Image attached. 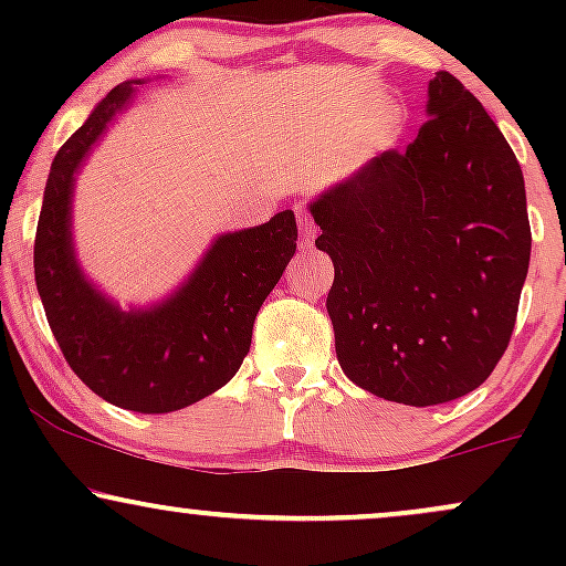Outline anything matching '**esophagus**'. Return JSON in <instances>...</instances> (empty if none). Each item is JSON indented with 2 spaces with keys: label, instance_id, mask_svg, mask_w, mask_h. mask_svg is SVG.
Listing matches in <instances>:
<instances>
[{
  "label": "esophagus",
  "instance_id": "obj_1",
  "mask_svg": "<svg viewBox=\"0 0 566 566\" xmlns=\"http://www.w3.org/2000/svg\"><path fill=\"white\" fill-rule=\"evenodd\" d=\"M295 216H297V223H301V247L303 250H311V244H314V239H316L314 220H311V216L303 210V207H297Z\"/></svg>",
  "mask_w": 566,
  "mask_h": 566
}]
</instances>
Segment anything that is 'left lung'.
<instances>
[{"label":"left lung","mask_w":566,"mask_h":566,"mask_svg":"<svg viewBox=\"0 0 566 566\" xmlns=\"http://www.w3.org/2000/svg\"><path fill=\"white\" fill-rule=\"evenodd\" d=\"M426 116L407 151L388 148L308 201L335 265L337 361L359 388L409 407L490 378L532 247L522 167L482 103L437 71Z\"/></svg>","instance_id":"8db88e82"}]
</instances>
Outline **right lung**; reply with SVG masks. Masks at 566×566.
<instances>
[{"label":"right lung","instance_id":"add662e5","mask_svg":"<svg viewBox=\"0 0 566 566\" xmlns=\"http://www.w3.org/2000/svg\"><path fill=\"white\" fill-rule=\"evenodd\" d=\"M140 84L103 97L50 167L34 242V276L63 356L87 388L122 409L159 415L223 388L242 367L252 324L295 255V212L212 239L184 282L159 301L119 305L82 269L74 244L76 175Z\"/></svg>","mask_w":566,"mask_h":566}]
</instances>
